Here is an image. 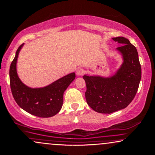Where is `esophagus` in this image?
<instances>
[{
	"mask_svg": "<svg viewBox=\"0 0 155 155\" xmlns=\"http://www.w3.org/2000/svg\"><path fill=\"white\" fill-rule=\"evenodd\" d=\"M84 73V71L82 68H77V70H76V75H77L78 76H80L83 75Z\"/></svg>",
	"mask_w": 155,
	"mask_h": 155,
	"instance_id": "esophagus-1",
	"label": "esophagus"
}]
</instances>
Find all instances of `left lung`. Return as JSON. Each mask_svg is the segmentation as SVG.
Segmentation results:
<instances>
[{
  "instance_id": "1",
  "label": "left lung",
  "mask_w": 155,
  "mask_h": 155,
  "mask_svg": "<svg viewBox=\"0 0 155 155\" xmlns=\"http://www.w3.org/2000/svg\"><path fill=\"white\" fill-rule=\"evenodd\" d=\"M113 40L122 44L116 50L122 55L123 63L114 75L83 76L87 104L100 113H112L126 108L134 100L141 81V68L137 48L125 37Z\"/></svg>"
}]
</instances>
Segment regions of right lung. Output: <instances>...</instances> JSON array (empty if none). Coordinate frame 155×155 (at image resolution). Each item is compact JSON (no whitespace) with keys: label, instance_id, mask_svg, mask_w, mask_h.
I'll return each instance as SVG.
<instances>
[{"label":"right lung","instance_id":"obj_1","mask_svg":"<svg viewBox=\"0 0 155 155\" xmlns=\"http://www.w3.org/2000/svg\"><path fill=\"white\" fill-rule=\"evenodd\" d=\"M24 43L16 50L9 70L10 85L15 101L20 107L30 114L40 118H50L61 110L63 102V93L76 77L75 73L67 74L50 84L40 88H31L18 77L16 63Z\"/></svg>","mask_w":155,"mask_h":155}]
</instances>
